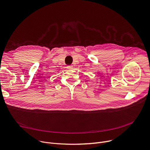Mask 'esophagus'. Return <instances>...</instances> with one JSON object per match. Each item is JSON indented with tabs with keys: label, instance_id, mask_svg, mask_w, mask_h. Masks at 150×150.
I'll use <instances>...</instances> for the list:
<instances>
[{
	"label": "esophagus",
	"instance_id": "1",
	"mask_svg": "<svg viewBox=\"0 0 150 150\" xmlns=\"http://www.w3.org/2000/svg\"><path fill=\"white\" fill-rule=\"evenodd\" d=\"M68 69H72L73 68V67L72 66V65H69V66H68Z\"/></svg>",
	"mask_w": 150,
	"mask_h": 150
}]
</instances>
